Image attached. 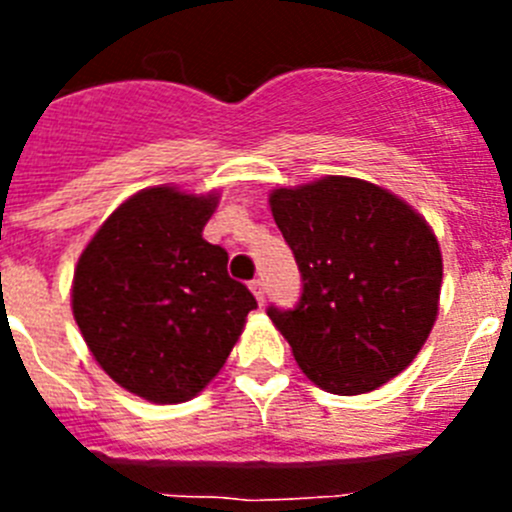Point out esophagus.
<instances>
[{"mask_svg": "<svg viewBox=\"0 0 512 512\" xmlns=\"http://www.w3.org/2000/svg\"><path fill=\"white\" fill-rule=\"evenodd\" d=\"M251 292H253V295H256V300H259V305H264V300H266V287H264V282H261V279H253V282H251Z\"/></svg>", "mask_w": 512, "mask_h": 512, "instance_id": "esophagus-1", "label": "esophagus"}]
</instances>
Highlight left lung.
Returning <instances> with one entry per match:
<instances>
[{
	"mask_svg": "<svg viewBox=\"0 0 512 512\" xmlns=\"http://www.w3.org/2000/svg\"><path fill=\"white\" fill-rule=\"evenodd\" d=\"M271 215L300 266L295 307L269 305L312 382L333 395L382 387L415 359L441 295L428 223L377 184L325 176L271 194Z\"/></svg>",
	"mask_w": 512,
	"mask_h": 512,
	"instance_id": "1",
	"label": "left lung"
}]
</instances>
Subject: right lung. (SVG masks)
<instances>
[{
  "mask_svg": "<svg viewBox=\"0 0 512 512\" xmlns=\"http://www.w3.org/2000/svg\"><path fill=\"white\" fill-rule=\"evenodd\" d=\"M215 197L174 187L122 202L74 271V318L120 387L151 402L192 400L220 372L256 297L202 238Z\"/></svg>",
  "mask_w": 512,
  "mask_h": 512,
  "instance_id": "right-lung-1",
  "label": "right lung"
}]
</instances>
